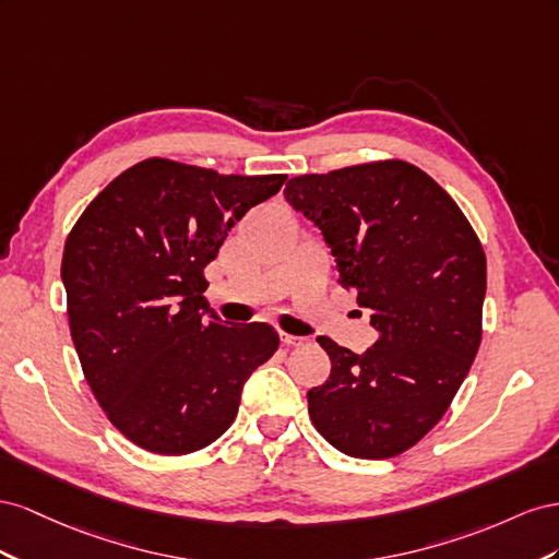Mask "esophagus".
<instances>
[{
    "instance_id": "1",
    "label": "esophagus",
    "mask_w": 559,
    "mask_h": 559,
    "mask_svg": "<svg viewBox=\"0 0 559 559\" xmlns=\"http://www.w3.org/2000/svg\"><path fill=\"white\" fill-rule=\"evenodd\" d=\"M281 342L288 344V346H301L307 340L305 337H297V334H288V332H281Z\"/></svg>"
}]
</instances>
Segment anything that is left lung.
Here are the masks:
<instances>
[{
  "instance_id": "1",
  "label": "left lung",
  "mask_w": 559,
  "mask_h": 559,
  "mask_svg": "<svg viewBox=\"0 0 559 559\" xmlns=\"http://www.w3.org/2000/svg\"><path fill=\"white\" fill-rule=\"evenodd\" d=\"M283 194L321 229L379 332L360 356L318 337L332 370L307 393L309 417L348 456L403 454L442 419L480 346V238L430 175L395 158L297 175Z\"/></svg>"
}]
</instances>
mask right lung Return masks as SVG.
Instances as JSON below:
<instances>
[{
  "instance_id": "1",
  "label": "right lung",
  "mask_w": 559,
  "mask_h": 559,
  "mask_svg": "<svg viewBox=\"0 0 559 559\" xmlns=\"http://www.w3.org/2000/svg\"><path fill=\"white\" fill-rule=\"evenodd\" d=\"M285 175H219L145 158L111 180L72 227L60 276L84 377L138 448L189 454L231 426L248 377L278 348L266 323L225 325L205 264Z\"/></svg>"
}]
</instances>
